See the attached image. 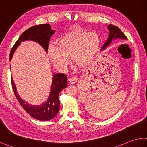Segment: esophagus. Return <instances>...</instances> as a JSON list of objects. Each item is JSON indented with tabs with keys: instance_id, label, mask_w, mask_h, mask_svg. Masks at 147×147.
Here are the masks:
<instances>
[{
	"instance_id": "1",
	"label": "esophagus",
	"mask_w": 147,
	"mask_h": 147,
	"mask_svg": "<svg viewBox=\"0 0 147 147\" xmlns=\"http://www.w3.org/2000/svg\"><path fill=\"white\" fill-rule=\"evenodd\" d=\"M68 80L69 82L71 83V84H75V83H76L77 81H78V78H77V77L76 76H71Z\"/></svg>"
}]
</instances>
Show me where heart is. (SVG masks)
<instances>
[{
  "label": "heart",
  "mask_w": 147,
  "mask_h": 147,
  "mask_svg": "<svg viewBox=\"0 0 147 147\" xmlns=\"http://www.w3.org/2000/svg\"><path fill=\"white\" fill-rule=\"evenodd\" d=\"M100 38L98 34L86 31H71L65 34L58 42V46L48 48L49 57L57 67L65 69L72 62L78 67L89 64L99 50Z\"/></svg>",
  "instance_id": "obj_1"
}]
</instances>
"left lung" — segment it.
Instances as JSON below:
<instances>
[{"label": "left lung", "instance_id": "8db88e82", "mask_svg": "<svg viewBox=\"0 0 147 147\" xmlns=\"http://www.w3.org/2000/svg\"><path fill=\"white\" fill-rule=\"evenodd\" d=\"M108 28H109V31H110V33H109V38L107 39V40L105 43L103 44L101 49H105L107 46H108L109 45L111 44L112 40L114 39H116V38L127 39V36L124 34V33H123L122 31H121L119 28L118 27H117V26H112L111 24L108 26Z\"/></svg>", "mask_w": 147, "mask_h": 147}]
</instances>
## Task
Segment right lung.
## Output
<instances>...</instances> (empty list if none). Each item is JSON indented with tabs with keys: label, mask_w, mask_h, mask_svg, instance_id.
Returning <instances> with one entry per match:
<instances>
[{
	"label": "right lung",
	"mask_w": 147,
	"mask_h": 147,
	"mask_svg": "<svg viewBox=\"0 0 147 147\" xmlns=\"http://www.w3.org/2000/svg\"><path fill=\"white\" fill-rule=\"evenodd\" d=\"M55 33L51 29L49 24H44L32 26L26 30L15 42L10 52L9 59H11L15 51L21 42L33 40L38 42L47 53L50 37ZM12 88L16 98L22 107L33 118L40 121H48L55 118L60 109V100L58 95L62 89L67 87V78L65 74H55L53 76V83L49 96L46 102L40 106L31 105L22 100L18 95L15 85L11 78Z\"/></svg>",
	"instance_id": "add662e5"
}]
</instances>
